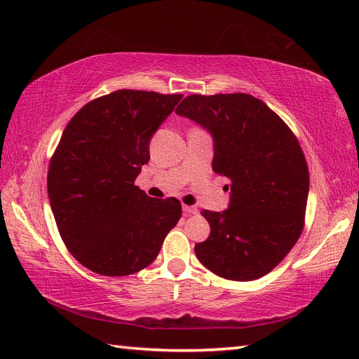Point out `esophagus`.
<instances>
[{"label": "esophagus", "mask_w": 359, "mask_h": 359, "mask_svg": "<svg viewBox=\"0 0 359 359\" xmlns=\"http://www.w3.org/2000/svg\"><path fill=\"white\" fill-rule=\"evenodd\" d=\"M184 211H185V215H188V216L197 215V212H199V210H197L196 207H189V205H184Z\"/></svg>", "instance_id": "esophagus-1"}]
</instances>
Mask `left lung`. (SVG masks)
I'll return each mask as SVG.
<instances>
[{
  "mask_svg": "<svg viewBox=\"0 0 359 359\" xmlns=\"http://www.w3.org/2000/svg\"><path fill=\"white\" fill-rule=\"evenodd\" d=\"M175 112L215 139L212 171L230 180V207L203 210L211 233L196 243L203 266L230 280L265 276L304 230L309 166L285 121L250 94L188 95Z\"/></svg>",
  "mask_w": 359,
  "mask_h": 359,
  "instance_id": "left-lung-1",
  "label": "left lung"
}]
</instances>
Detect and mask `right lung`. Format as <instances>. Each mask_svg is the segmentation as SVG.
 <instances>
[{"label":"right lung","instance_id":"add662e5","mask_svg":"<svg viewBox=\"0 0 359 359\" xmlns=\"http://www.w3.org/2000/svg\"><path fill=\"white\" fill-rule=\"evenodd\" d=\"M182 94L120 89L86 103L65 128L48 171V194L71 255L103 276H128L157 257L182 216L177 199L134 185L149 140Z\"/></svg>","mask_w":359,"mask_h":359}]
</instances>
